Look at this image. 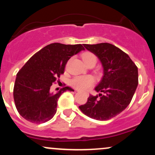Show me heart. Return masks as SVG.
Masks as SVG:
<instances>
[{
    "label": "heart",
    "mask_w": 155,
    "mask_h": 155,
    "mask_svg": "<svg viewBox=\"0 0 155 155\" xmlns=\"http://www.w3.org/2000/svg\"><path fill=\"white\" fill-rule=\"evenodd\" d=\"M82 59L85 64H88L90 62L97 61V58L93 53L90 51H86L82 54ZM95 83V79L93 76L91 75H84L76 76L74 77L71 81V85L77 90H84L90 89L94 84Z\"/></svg>",
    "instance_id": "obj_1"
}]
</instances>
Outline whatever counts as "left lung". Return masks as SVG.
I'll return each mask as SVG.
<instances>
[{"label": "left lung", "instance_id": "1", "mask_svg": "<svg viewBox=\"0 0 155 155\" xmlns=\"http://www.w3.org/2000/svg\"><path fill=\"white\" fill-rule=\"evenodd\" d=\"M104 67V76L95 90L103 94L89 96L79 106L83 114L97 120H108L127 107L138 84V68L128 54L108 43L84 44Z\"/></svg>", "mask_w": 155, "mask_h": 155}]
</instances>
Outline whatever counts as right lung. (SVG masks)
Segmentation results:
<instances>
[{"instance_id": "right-lung-1", "label": "right lung", "mask_w": 155, "mask_h": 155, "mask_svg": "<svg viewBox=\"0 0 155 155\" xmlns=\"http://www.w3.org/2000/svg\"><path fill=\"white\" fill-rule=\"evenodd\" d=\"M84 49L81 44H51L23 65L17 74L13 92L16 108L23 118L40 124L54 117L60 96L66 90H74L65 87L53 93L51 86L64 73L68 60Z\"/></svg>"}]
</instances>
